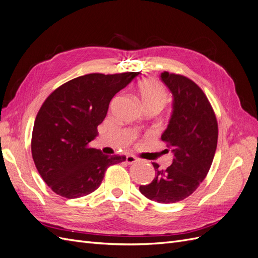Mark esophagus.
<instances>
[{"label":"esophagus","mask_w":258,"mask_h":258,"mask_svg":"<svg viewBox=\"0 0 258 258\" xmlns=\"http://www.w3.org/2000/svg\"><path fill=\"white\" fill-rule=\"evenodd\" d=\"M136 161H137V158L135 157V156L129 155L126 157V162L128 163V165H132V163H135Z\"/></svg>","instance_id":"1"}]
</instances>
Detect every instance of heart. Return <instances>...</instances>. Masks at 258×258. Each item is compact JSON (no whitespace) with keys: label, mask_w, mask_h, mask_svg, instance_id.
I'll list each match as a JSON object with an SVG mask.
<instances>
[{"label":"heart","mask_w":258,"mask_h":258,"mask_svg":"<svg viewBox=\"0 0 258 258\" xmlns=\"http://www.w3.org/2000/svg\"><path fill=\"white\" fill-rule=\"evenodd\" d=\"M137 95L142 107L148 105L163 106L166 103V90L162 85L155 80L146 79L137 85Z\"/></svg>","instance_id":"heart-1"}]
</instances>
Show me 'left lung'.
<instances>
[{"label":"left lung","instance_id":"1","mask_svg":"<svg viewBox=\"0 0 258 258\" xmlns=\"http://www.w3.org/2000/svg\"><path fill=\"white\" fill-rule=\"evenodd\" d=\"M160 77L173 96L172 116L161 140L174 157L166 170H158L154 162L156 177L140 186V191L159 204H174L190 196L206 178L216 151L218 126L212 105L196 83L166 71Z\"/></svg>","mask_w":258,"mask_h":258}]
</instances>
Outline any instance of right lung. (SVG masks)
Returning <instances> with one entry per match:
<instances>
[{"label":"right lung","instance_id":"1","mask_svg":"<svg viewBox=\"0 0 258 258\" xmlns=\"http://www.w3.org/2000/svg\"><path fill=\"white\" fill-rule=\"evenodd\" d=\"M139 74L83 75L46 98L34 121L31 152L52 191L68 199L87 196L102 183L108 167L126 160V156L104 155L89 143L98 136L112 98Z\"/></svg>","mask_w":258,"mask_h":258}]
</instances>
